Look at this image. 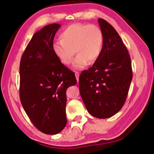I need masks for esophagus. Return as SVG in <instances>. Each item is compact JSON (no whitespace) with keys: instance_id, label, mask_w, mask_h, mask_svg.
<instances>
[{"instance_id":"1","label":"esophagus","mask_w":154,"mask_h":154,"mask_svg":"<svg viewBox=\"0 0 154 154\" xmlns=\"http://www.w3.org/2000/svg\"><path fill=\"white\" fill-rule=\"evenodd\" d=\"M75 77H76V79L77 80V82H79V72H75Z\"/></svg>"}]
</instances>
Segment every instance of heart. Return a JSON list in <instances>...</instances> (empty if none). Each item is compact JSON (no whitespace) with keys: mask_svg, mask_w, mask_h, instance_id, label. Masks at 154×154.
<instances>
[{"mask_svg":"<svg viewBox=\"0 0 154 154\" xmlns=\"http://www.w3.org/2000/svg\"><path fill=\"white\" fill-rule=\"evenodd\" d=\"M60 41L52 45L54 54L62 64L69 65L75 52L77 53L72 65L75 69H82L88 62L90 64L95 62L103 51V33L96 25L71 24L60 32Z\"/></svg>","mask_w":154,"mask_h":154,"instance_id":"heart-1","label":"heart"}]
</instances>
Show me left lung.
Listing matches in <instances>:
<instances>
[{
    "label": "left lung",
    "instance_id": "1",
    "mask_svg": "<svg viewBox=\"0 0 154 154\" xmlns=\"http://www.w3.org/2000/svg\"><path fill=\"white\" fill-rule=\"evenodd\" d=\"M104 36L100 56L79 76V92L88 111L100 119L109 118L120 110L126 100L132 79L131 60L115 28L98 20Z\"/></svg>",
    "mask_w": 154,
    "mask_h": 154
}]
</instances>
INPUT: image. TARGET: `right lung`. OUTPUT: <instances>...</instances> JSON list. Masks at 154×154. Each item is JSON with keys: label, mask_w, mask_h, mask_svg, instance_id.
Here are the masks:
<instances>
[{"label": "right lung", "mask_w": 154, "mask_h": 154, "mask_svg": "<svg viewBox=\"0 0 154 154\" xmlns=\"http://www.w3.org/2000/svg\"><path fill=\"white\" fill-rule=\"evenodd\" d=\"M59 24L45 26L32 36L21 58L20 97L34 126L56 134L66 126V89L77 83L75 73L52 50Z\"/></svg>", "instance_id": "1"}]
</instances>
